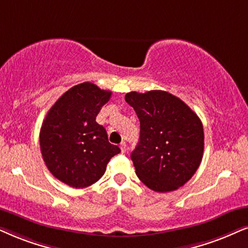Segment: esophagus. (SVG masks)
<instances>
[{"instance_id": "esophagus-1", "label": "esophagus", "mask_w": 248, "mask_h": 248, "mask_svg": "<svg viewBox=\"0 0 248 248\" xmlns=\"http://www.w3.org/2000/svg\"><path fill=\"white\" fill-rule=\"evenodd\" d=\"M120 149H121V152H122V153L126 152V150H127V145H126V143L122 142V143L120 144Z\"/></svg>"}]
</instances>
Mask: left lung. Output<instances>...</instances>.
<instances>
[{
  "instance_id": "obj_1",
  "label": "left lung",
  "mask_w": 248,
  "mask_h": 248,
  "mask_svg": "<svg viewBox=\"0 0 248 248\" xmlns=\"http://www.w3.org/2000/svg\"><path fill=\"white\" fill-rule=\"evenodd\" d=\"M140 119V142L131 152L136 175L155 192L183 186L198 169L203 128L194 112L162 90L131 92L124 97Z\"/></svg>"
}]
</instances>
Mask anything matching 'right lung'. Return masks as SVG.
Here are the masks:
<instances>
[{"mask_svg": "<svg viewBox=\"0 0 248 248\" xmlns=\"http://www.w3.org/2000/svg\"><path fill=\"white\" fill-rule=\"evenodd\" d=\"M112 93L92 82L68 89L52 105L40 131V147L50 173L62 183L82 189L104 175L119 146L108 142L105 128L96 122Z\"/></svg>", "mask_w": 248, "mask_h": 248, "instance_id": "1", "label": "right lung"}]
</instances>
